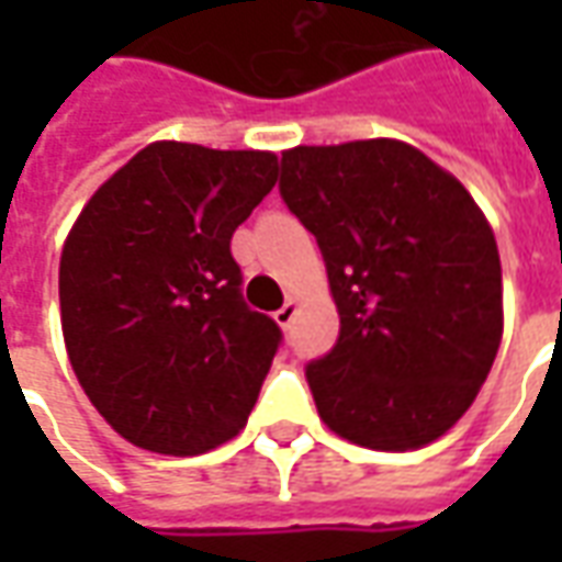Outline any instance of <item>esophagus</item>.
Returning <instances> with one entry per match:
<instances>
[{
	"instance_id": "1",
	"label": "esophagus",
	"mask_w": 562,
	"mask_h": 562,
	"mask_svg": "<svg viewBox=\"0 0 562 562\" xmlns=\"http://www.w3.org/2000/svg\"><path fill=\"white\" fill-rule=\"evenodd\" d=\"M294 313H297V301H285V304H282L280 310L273 313V318H277V325H280V328H289V325H292Z\"/></svg>"
}]
</instances>
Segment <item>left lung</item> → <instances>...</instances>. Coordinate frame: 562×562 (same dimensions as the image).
Returning a JSON list of instances; mask_svg holds the SVG:
<instances>
[{
    "instance_id": "left-lung-1",
    "label": "left lung",
    "mask_w": 562,
    "mask_h": 562,
    "mask_svg": "<svg viewBox=\"0 0 562 562\" xmlns=\"http://www.w3.org/2000/svg\"><path fill=\"white\" fill-rule=\"evenodd\" d=\"M280 192L316 234L340 340L306 367L322 422L355 446L448 434L503 340L494 228L454 173L397 138L282 153Z\"/></svg>"
}]
</instances>
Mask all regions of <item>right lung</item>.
<instances>
[{
  "mask_svg": "<svg viewBox=\"0 0 562 562\" xmlns=\"http://www.w3.org/2000/svg\"><path fill=\"white\" fill-rule=\"evenodd\" d=\"M277 153L153 140L104 180L59 258L71 370L132 446L192 458L244 430L280 328L244 304L232 234Z\"/></svg>",
  "mask_w": 562,
  "mask_h": 562,
  "instance_id": "right-lung-1",
  "label": "right lung"
}]
</instances>
